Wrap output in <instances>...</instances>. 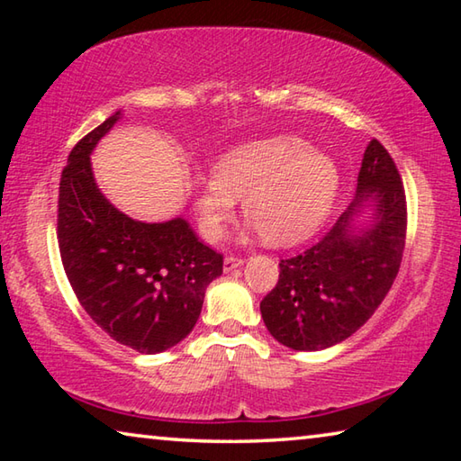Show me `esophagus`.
<instances>
[{
    "instance_id": "34e87169",
    "label": "esophagus",
    "mask_w": 461,
    "mask_h": 461,
    "mask_svg": "<svg viewBox=\"0 0 461 461\" xmlns=\"http://www.w3.org/2000/svg\"><path fill=\"white\" fill-rule=\"evenodd\" d=\"M241 264H244V258H241V256H225L223 270H225V272H231V270L240 268Z\"/></svg>"
}]
</instances>
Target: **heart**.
Here are the masks:
<instances>
[{
	"instance_id": "b5f03b06",
	"label": "heart",
	"mask_w": 461,
	"mask_h": 461,
	"mask_svg": "<svg viewBox=\"0 0 461 461\" xmlns=\"http://www.w3.org/2000/svg\"><path fill=\"white\" fill-rule=\"evenodd\" d=\"M339 173L321 150L296 136H272L233 146L213 176L193 183L199 230L217 241L244 197V213L272 246H291L321 228L338 193Z\"/></svg>"
}]
</instances>
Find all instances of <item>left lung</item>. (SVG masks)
Masks as SVG:
<instances>
[{"label":"left lung","instance_id":"8db88e82","mask_svg":"<svg viewBox=\"0 0 461 461\" xmlns=\"http://www.w3.org/2000/svg\"><path fill=\"white\" fill-rule=\"evenodd\" d=\"M356 193L317 244L280 260L278 283L260 303L272 338L296 352L348 339L374 315L399 275L407 197L399 168L378 140L366 148ZM368 198L377 201V217L370 229L354 234L353 215Z\"/></svg>","mask_w":461,"mask_h":461}]
</instances>
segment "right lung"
I'll use <instances>...</instances> for the list:
<instances>
[{
  "mask_svg": "<svg viewBox=\"0 0 461 461\" xmlns=\"http://www.w3.org/2000/svg\"><path fill=\"white\" fill-rule=\"evenodd\" d=\"M118 120L115 112L81 138L62 168L60 260L81 307L109 338L140 354H158L191 333L207 285L223 272V256L181 217L134 221L101 194L89 154Z\"/></svg>",
  "mask_w": 461,
  "mask_h": 461,
  "instance_id": "right-lung-1",
  "label": "right lung"
}]
</instances>
